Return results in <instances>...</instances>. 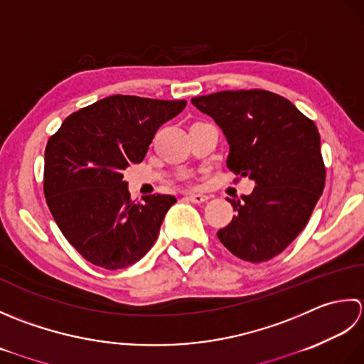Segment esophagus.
<instances>
[{
	"mask_svg": "<svg viewBox=\"0 0 364 364\" xmlns=\"http://www.w3.org/2000/svg\"><path fill=\"white\" fill-rule=\"evenodd\" d=\"M185 198H187L193 204H204L207 203V199H209L205 195H187Z\"/></svg>",
	"mask_w": 364,
	"mask_h": 364,
	"instance_id": "esophagus-1",
	"label": "esophagus"
}]
</instances>
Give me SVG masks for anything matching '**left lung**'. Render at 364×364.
I'll return each instance as SVG.
<instances>
[{
  "mask_svg": "<svg viewBox=\"0 0 364 364\" xmlns=\"http://www.w3.org/2000/svg\"><path fill=\"white\" fill-rule=\"evenodd\" d=\"M223 130L228 168L256 182L217 232L234 256L264 262L286 250L309 221L325 187L321 135L294 103L264 89L221 91L191 99Z\"/></svg>",
  "mask_w": 364,
  "mask_h": 364,
  "instance_id": "obj_1",
  "label": "left lung"
}]
</instances>
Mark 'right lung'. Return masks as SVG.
<instances>
[{"label":"right lung","mask_w":364,"mask_h":364,"mask_svg":"<svg viewBox=\"0 0 364 364\" xmlns=\"http://www.w3.org/2000/svg\"><path fill=\"white\" fill-rule=\"evenodd\" d=\"M185 100L109 95L72 113L46 147L43 193L65 239L102 269H125L152 248L171 195L130 199L122 171L146 157Z\"/></svg>","instance_id":"obj_1"}]
</instances>
